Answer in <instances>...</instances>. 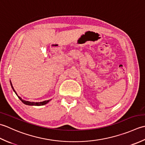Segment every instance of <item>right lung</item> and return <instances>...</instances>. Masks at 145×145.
Instances as JSON below:
<instances>
[{"label":"right lung","mask_w":145,"mask_h":145,"mask_svg":"<svg viewBox=\"0 0 145 145\" xmlns=\"http://www.w3.org/2000/svg\"><path fill=\"white\" fill-rule=\"evenodd\" d=\"M10 82L11 87H12V89H13V91H14V93H16V95H17V96H18V97H19L20 101H21L24 103V104H25V105H29V106H43V105H46L47 103H48L51 100V99H49V100H46V101H42V102H36V103H35V102H31V101H25V100L22 99L21 98V97H20V96H19L18 95H17L16 91H15L14 88L13 86H12V82H11L10 81Z\"/></svg>","instance_id":"right-lung-1"}]
</instances>
